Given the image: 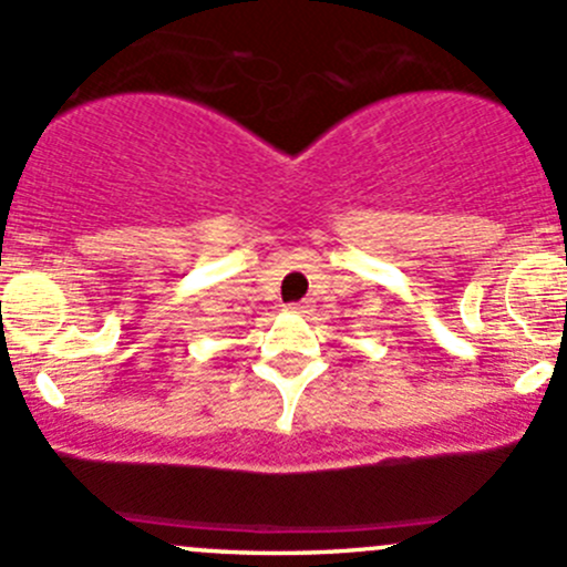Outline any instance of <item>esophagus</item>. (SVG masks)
Segmentation results:
<instances>
[{
	"instance_id": "34e87169",
	"label": "esophagus",
	"mask_w": 567,
	"mask_h": 567,
	"mask_svg": "<svg viewBox=\"0 0 567 567\" xmlns=\"http://www.w3.org/2000/svg\"><path fill=\"white\" fill-rule=\"evenodd\" d=\"M290 310H293L296 316H305V312H310V301H299V305H293Z\"/></svg>"
}]
</instances>
